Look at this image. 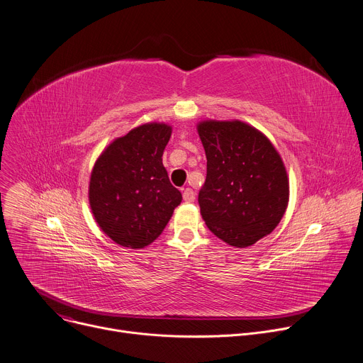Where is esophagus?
<instances>
[{
	"label": "esophagus",
	"mask_w": 363,
	"mask_h": 363,
	"mask_svg": "<svg viewBox=\"0 0 363 363\" xmlns=\"http://www.w3.org/2000/svg\"><path fill=\"white\" fill-rule=\"evenodd\" d=\"M182 196L185 203H192L195 200V192L191 188H185L182 192Z\"/></svg>",
	"instance_id": "1"
}]
</instances>
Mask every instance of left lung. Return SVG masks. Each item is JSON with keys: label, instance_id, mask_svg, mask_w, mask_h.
I'll list each match as a JSON object with an SVG mask.
<instances>
[{"label": "left lung", "instance_id": "left-lung-1", "mask_svg": "<svg viewBox=\"0 0 363 363\" xmlns=\"http://www.w3.org/2000/svg\"><path fill=\"white\" fill-rule=\"evenodd\" d=\"M196 130L207 156L201 216L227 245L252 246L272 233L286 211L289 179L282 157L262 131L240 120H204Z\"/></svg>", "mask_w": 363, "mask_h": 363}]
</instances>
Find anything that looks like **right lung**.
Segmentation results:
<instances>
[{
  "label": "right lung",
  "instance_id": "right-lung-1",
  "mask_svg": "<svg viewBox=\"0 0 363 363\" xmlns=\"http://www.w3.org/2000/svg\"><path fill=\"white\" fill-rule=\"evenodd\" d=\"M172 135L167 123H146L114 139L98 156L89 177L92 216L117 245L143 249L155 242L181 204L162 155Z\"/></svg>",
  "mask_w": 363,
  "mask_h": 363
}]
</instances>
